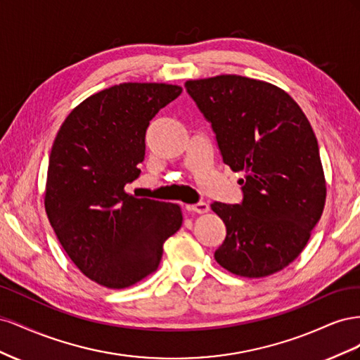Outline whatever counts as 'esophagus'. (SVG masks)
Returning a JSON list of instances; mask_svg holds the SVG:
<instances>
[{
    "instance_id": "esophagus-1",
    "label": "esophagus",
    "mask_w": 360,
    "mask_h": 360,
    "mask_svg": "<svg viewBox=\"0 0 360 360\" xmlns=\"http://www.w3.org/2000/svg\"><path fill=\"white\" fill-rule=\"evenodd\" d=\"M186 210L188 212H195V213H207L210 210V207L207 202H197V204H186Z\"/></svg>"
}]
</instances>
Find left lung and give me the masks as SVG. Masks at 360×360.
Instances as JSON below:
<instances>
[{"mask_svg": "<svg viewBox=\"0 0 360 360\" xmlns=\"http://www.w3.org/2000/svg\"><path fill=\"white\" fill-rule=\"evenodd\" d=\"M212 123L224 162L243 172L242 204L213 202L226 226L214 258L243 278L287 267L323 214L326 179L309 120L279 86L240 75L184 84Z\"/></svg>", "mask_w": 360, "mask_h": 360, "instance_id": "8db88e82", "label": "left lung"}]
</instances>
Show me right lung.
<instances>
[{
    "label": "right lung",
    "instance_id": "add662e5",
    "mask_svg": "<svg viewBox=\"0 0 360 360\" xmlns=\"http://www.w3.org/2000/svg\"><path fill=\"white\" fill-rule=\"evenodd\" d=\"M180 85L124 82L86 97L53 139L45 210L73 264L99 285L122 290L156 271L163 243L179 231L181 207L136 198L146 130Z\"/></svg>",
    "mask_w": 360,
    "mask_h": 360
}]
</instances>
